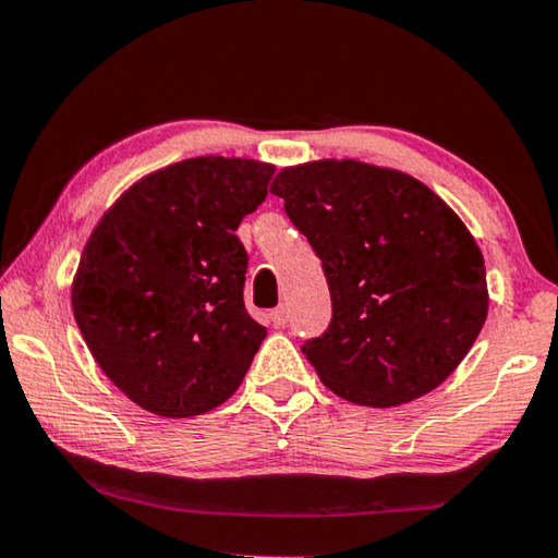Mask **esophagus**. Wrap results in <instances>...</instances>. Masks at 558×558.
Wrapping results in <instances>:
<instances>
[{
    "label": "esophagus",
    "mask_w": 558,
    "mask_h": 558,
    "mask_svg": "<svg viewBox=\"0 0 558 558\" xmlns=\"http://www.w3.org/2000/svg\"><path fill=\"white\" fill-rule=\"evenodd\" d=\"M270 320H272V325L276 327H286L288 325V307H276V311L270 313Z\"/></svg>",
    "instance_id": "obj_1"
}]
</instances>
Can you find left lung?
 Returning a JSON list of instances; mask_svg holds the SVG:
<instances>
[{
	"mask_svg": "<svg viewBox=\"0 0 558 558\" xmlns=\"http://www.w3.org/2000/svg\"><path fill=\"white\" fill-rule=\"evenodd\" d=\"M270 193L323 260L332 320L303 355L327 390L397 407L445 383L489 311L462 218L410 173L352 158L282 168Z\"/></svg>",
	"mask_w": 558,
	"mask_h": 558,
	"instance_id": "obj_1",
	"label": "left lung"
}]
</instances>
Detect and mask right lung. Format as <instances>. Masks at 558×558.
I'll return each instance as SVG.
<instances>
[{"label": "right lung", "instance_id": "obj_1", "mask_svg": "<svg viewBox=\"0 0 558 558\" xmlns=\"http://www.w3.org/2000/svg\"><path fill=\"white\" fill-rule=\"evenodd\" d=\"M276 166L198 156L144 175L88 235L72 307L94 360L161 417L223 404L265 327L245 313L243 216L268 196Z\"/></svg>", "mask_w": 558, "mask_h": 558}]
</instances>
